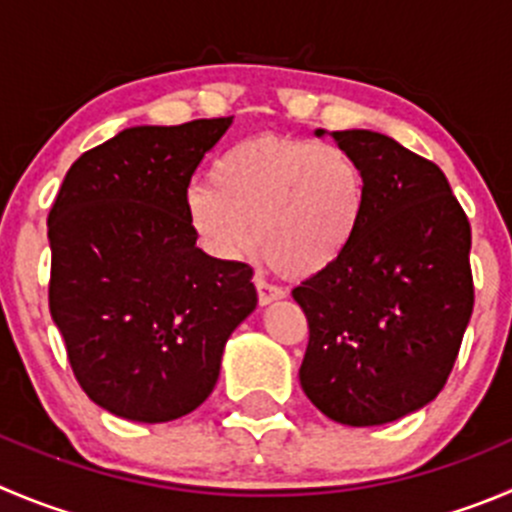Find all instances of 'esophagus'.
Returning a JSON list of instances; mask_svg holds the SVG:
<instances>
[{
	"label": "esophagus",
	"instance_id": "esophagus-1",
	"mask_svg": "<svg viewBox=\"0 0 512 512\" xmlns=\"http://www.w3.org/2000/svg\"><path fill=\"white\" fill-rule=\"evenodd\" d=\"M253 286H256V294H259V304L261 306L271 304V301H276V299H281V296H284V289L269 284L264 276H253Z\"/></svg>",
	"mask_w": 512,
	"mask_h": 512
}]
</instances>
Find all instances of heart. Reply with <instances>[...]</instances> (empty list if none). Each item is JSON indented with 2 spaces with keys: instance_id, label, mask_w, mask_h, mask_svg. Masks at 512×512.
Listing matches in <instances>:
<instances>
[{
  "instance_id": "b5f03b06",
  "label": "heart",
  "mask_w": 512,
  "mask_h": 512,
  "mask_svg": "<svg viewBox=\"0 0 512 512\" xmlns=\"http://www.w3.org/2000/svg\"><path fill=\"white\" fill-rule=\"evenodd\" d=\"M367 203L364 173L352 153L332 143L253 135L223 150L211 183L186 196L198 241L218 259L251 248L294 279L329 269L359 231Z\"/></svg>"
}]
</instances>
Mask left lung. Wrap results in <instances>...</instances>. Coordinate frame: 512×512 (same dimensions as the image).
Here are the masks:
<instances>
[{
  "mask_svg": "<svg viewBox=\"0 0 512 512\" xmlns=\"http://www.w3.org/2000/svg\"><path fill=\"white\" fill-rule=\"evenodd\" d=\"M332 138L362 168L367 203L342 259L294 289L309 321L299 379L329 420L372 427L450 377L475 304L470 221L432 160L372 130Z\"/></svg>",
  "mask_w": 512,
  "mask_h": 512,
  "instance_id": "obj_1",
  "label": "left lung"
}]
</instances>
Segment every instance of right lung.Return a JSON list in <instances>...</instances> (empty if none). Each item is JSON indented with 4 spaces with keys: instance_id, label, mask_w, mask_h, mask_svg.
I'll list each match as a JSON object with an SVG mask.
<instances>
[{
    "instance_id": "obj_1",
    "label": "right lung",
    "mask_w": 512,
    "mask_h": 512,
    "mask_svg": "<svg viewBox=\"0 0 512 512\" xmlns=\"http://www.w3.org/2000/svg\"><path fill=\"white\" fill-rule=\"evenodd\" d=\"M231 123L123 130L72 163L52 203L50 314L80 387L123 420L203 405L256 309L251 266L203 253L186 216L193 173Z\"/></svg>"
}]
</instances>
